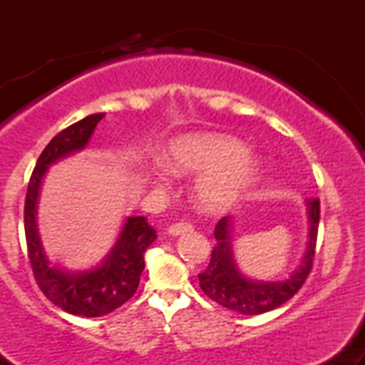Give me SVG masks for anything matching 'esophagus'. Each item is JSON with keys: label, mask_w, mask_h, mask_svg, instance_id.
Instances as JSON below:
<instances>
[{"label": "esophagus", "mask_w": 365, "mask_h": 365, "mask_svg": "<svg viewBox=\"0 0 365 365\" xmlns=\"http://www.w3.org/2000/svg\"><path fill=\"white\" fill-rule=\"evenodd\" d=\"M192 230H194V226H192V223H188V221H180V223H175V225L170 226L168 233H170V235L177 237V235H182V233L192 232Z\"/></svg>", "instance_id": "1"}]
</instances>
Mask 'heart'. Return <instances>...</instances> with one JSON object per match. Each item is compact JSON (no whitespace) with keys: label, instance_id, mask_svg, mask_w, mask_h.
Returning a JSON list of instances; mask_svg holds the SVG:
<instances>
[{"label":"heart","instance_id":"b5f03b06","mask_svg":"<svg viewBox=\"0 0 365 365\" xmlns=\"http://www.w3.org/2000/svg\"><path fill=\"white\" fill-rule=\"evenodd\" d=\"M163 163L173 173L207 171L195 185V197L206 211L230 207L257 173V161L240 140L220 133H199L170 142Z\"/></svg>","mask_w":365,"mask_h":365}]
</instances>
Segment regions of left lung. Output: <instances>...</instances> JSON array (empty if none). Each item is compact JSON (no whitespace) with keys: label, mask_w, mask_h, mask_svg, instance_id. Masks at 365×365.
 <instances>
[{"label":"left lung","mask_w":365,"mask_h":365,"mask_svg":"<svg viewBox=\"0 0 365 365\" xmlns=\"http://www.w3.org/2000/svg\"><path fill=\"white\" fill-rule=\"evenodd\" d=\"M309 245L302 264L284 282H252L238 271L232 252V217L225 216L215 228L216 245L207 269L199 274V284L211 300L223 307L247 316H255L283 305L302 288L312 269L319 228V199H309Z\"/></svg>","instance_id":"left-lung-1"}]
</instances>
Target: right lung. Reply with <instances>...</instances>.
Wrapping results in <instances>:
<instances>
[{
	"label": "right lung",
	"mask_w": 365,
	"mask_h": 365,
	"mask_svg": "<svg viewBox=\"0 0 365 365\" xmlns=\"http://www.w3.org/2000/svg\"><path fill=\"white\" fill-rule=\"evenodd\" d=\"M103 113L91 115L54 135L46 145L27 187L24 207L25 240L32 273L41 292L65 312L83 317L110 314L133 297L144 271V252L156 240V230L148 217L133 216L125 221L111 252L98 267L83 273H68L53 266L46 257L36 225V206L41 183L53 163L87 145Z\"/></svg>",
	"instance_id": "right-lung-1"
}]
</instances>
